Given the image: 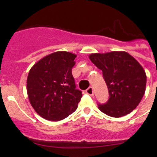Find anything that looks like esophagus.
Listing matches in <instances>:
<instances>
[{"mask_svg":"<svg viewBox=\"0 0 157 157\" xmlns=\"http://www.w3.org/2000/svg\"><path fill=\"white\" fill-rule=\"evenodd\" d=\"M86 93L91 96H94V91H93V87H91V86H90V87L86 90Z\"/></svg>","mask_w":157,"mask_h":157,"instance_id":"1","label":"esophagus"}]
</instances>
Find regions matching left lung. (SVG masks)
I'll use <instances>...</instances> for the list:
<instances>
[{"label": "left lung", "mask_w": 157, "mask_h": 157, "mask_svg": "<svg viewBox=\"0 0 157 157\" xmlns=\"http://www.w3.org/2000/svg\"><path fill=\"white\" fill-rule=\"evenodd\" d=\"M90 61L102 71L109 99L99 104L101 112L114 118L132 112L141 101L146 90L147 75L143 67L125 52L91 54Z\"/></svg>", "instance_id": "left-lung-1"}]
</instances>
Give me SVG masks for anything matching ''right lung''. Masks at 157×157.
I'll return each mask as SVG.
<instances>
[{
  "instance_id": "1",
  "label": "right lung",
  "mask_w": 157,
  "mask_h": 157,
  "mask_svg": "<svg viewBox=\"0 0 157 157\" xmlns=\"http://www.w3.org/2000/svg\"><path fill=\"white\" fill-rule=\"evenodd\" d=\"M76 57L68 52H54L30 69L28 97L34 110L45 119L61 121L77 109L82 92L76 89L71 72Z\"/></svg>"
}]
</instances>
